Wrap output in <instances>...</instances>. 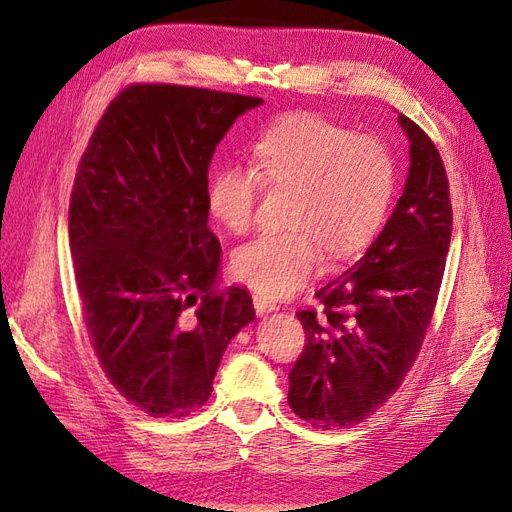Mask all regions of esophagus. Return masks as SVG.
I'll use <instances>...</instances> for the list:
<instances>
[{"label": "esophagus", "instance_id": "34e87169", "mask_svg": "<svg viewBox=\"0 0 512 512\" xmlns=\"http://www.w3.org/2000/svg\"><path fill=\"white\" fill-rule=\"evenodd\" d=\"M254 307H256V314L258 316H265V314H271L277 309L275 301H271L269 297H262V294H254Z\"/></svg>", "mask_w": 512, "mask_h": 512}]
</instances>
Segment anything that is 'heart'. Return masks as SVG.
Wrapping results in <instances>:
<instances>
[{"mask_svg":"<svg viewBox=\"0 0 512 512\" xmlns=\"http://www.w3.org/2000/svg\"><path fill=\"white\" fill-rule=\"evenodd\" d=\"M254 170L228 164L207 185L213 220L232 235L254 226L260 183L294 192L282 235H265L232 254L237 280L265 297H286L331 258H350L374 241L393 205L397 166L380 138L316 113H292L252 145Z\"/></svg>","mask_w":512,"mask_h":512,"instance_id":"1","label":"heart"}]
</instances>
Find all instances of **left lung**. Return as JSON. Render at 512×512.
<instances>
[{
	"instance_id": "obj_1",
	"label": "left lung",
	"mask_w": 512,
	"mask_h": 512,
	"mask_svg": "<svg viewBox=\"0 0 512 512\" xmlns=\"http://www.w3.org/2000/svg\"><path fill=\"white\" fill-rule=\"evenodd\" d=\"M404 192L356 265L322 286L324 314L299 312L307 344L290 371L288 404L320 429L359 425L410 371L431 322L451 245L453 211L440 153L406 115Z\"/></svg>"
}]
</instances>
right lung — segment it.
I'll list each match as a JSON object with an SVG mask.
<instances>
[{
    "instance_id": "1",
    "label": "right lung",
    "mask_w": 512,
    "mask_h": 512,
    "mask_svg": "<svg viewBox=\"0 0 512 512\" xmlns=\"http://www.w3.org/2000/svg\"><path fill=\"white\" fill-rule=\"evenodd\" d=\"M260 98L134 85L106 108L70 198V250L106 378L149 416L207 404L222 356L256 316L250 292H215L209 164ZM197 305L194 313L189 307Z\"/></svg>"
}]
</instances>
